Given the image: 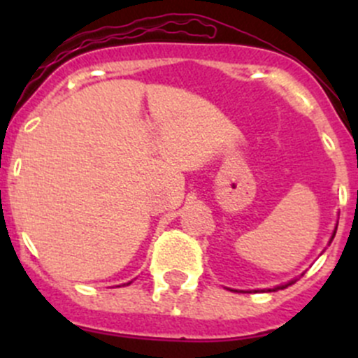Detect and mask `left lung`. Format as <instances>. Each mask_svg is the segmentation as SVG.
<instances>
[{"label": "left lung", "mask_w": 358, "mask_h": 358, "mask_svg": "<svg viewBox=\"0 0 358 358\" xmlns=\"http://www.w3.org/2000/svg\"><path fill=\"white\" fill-rule=\"evenodd\" d=\"M334 236H336V229H334V232H333V237H331V241H329V243H333ZM291 284H294V280H291V282H287V284H282V286L272 287V289H266V291H279V289H286V287H287V286H291Z\"/></svg>", "instance_id": "1"}]
</instances>
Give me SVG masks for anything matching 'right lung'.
I'll use <instances>...</instances> for the list:
<instances>
[{
	"instance_id": "obj_1",
	"label": "right lung",
	"mask_w": 358,
	"mask_h": 358,
	"mask_svg": "<svg viewBox=\"0 0 358 358\" xmlns=\"http://www.w3.org/2000/svg\"><path fill=\"white\" fill-rule=\"evenodd\" d=\"M128 284H129V282H128Z\"/></svg>"
}]
</instances>
